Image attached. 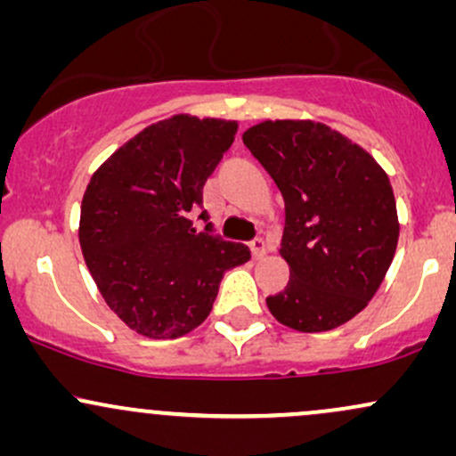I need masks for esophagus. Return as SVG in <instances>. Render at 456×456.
Returning a JSON list of instances; mask_svg holds the SVG:
<instances>
[{
	"label": "esophagus",
	"mask_w": 456,
	"mask_h": 456,
	"mask_svg": "<svg viewBox=\"0 0 456 456\" xmlns=\"http://www.w3.org/2000/svg\"><path fill=\"white\" fill-rule=\"evenodd\" d=\"M250 250H253V257L255 259L264 257V255L268 253V248H265V240L261 238V235H257V238H255L253 242H250Z\"/></svg>",
	"instance_id": "34e87169"
}]
</instances>
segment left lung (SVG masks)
Wrapping results in <instances>:
<instances>
[{"instance_id":"1","label":"left lung","mask_w":456,"mask_h":456,"mask_svg":"<svg viewBox=\"0 0 456 456\" xmlns=\"http://www.w3.org/2000/svg\"><path fill=\"white\" fill-rule=\"evenodd\" d=\"M285 199L289 282L265 297L282 326H343L379 289L399 242L395 192L369 151L319 122L276 119L242 134Z\"/></svg>"}]
</instances>
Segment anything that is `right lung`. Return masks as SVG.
Wrapping results in <instances>:
<instances>
[{
    "instance_id": "right-lung-1",
    "label": "right lung",
    "mask_w": 456,
    "mask_h": 456,
    "mask_svg": "<svg viewBox=\"0 0 456 456\" xmlns=\"http://www.w3.org/2000/svg\"><path fill=\"white\" fill-rule=\"evenodd\" d=\"M238 124L174 115L141 130L92 175L78 242L109 308L134 332L177 338L210 315L223 274L248 246L192 227L203 184ZM208 221V212L199 214Z\"/></svg>"
}]
</instances>
